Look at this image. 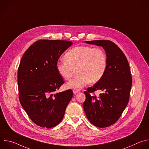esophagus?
<instances>
[{
    "label": "esophagus",
    "instance_id": "esophagus-1",
    "mask_svg": "<svg viewBox=\"0 0 149 149\" xmlns=\"http://www.w3.org/2000/svg\"><path fill=\"white\" fill-rule=\"evenodd\" d=\"M78 93H79V91H77V90H73V93H74V94H77Z\"/></svg>",
    "mask_w": 149,
    "mask_h": 149
}]
</instances>
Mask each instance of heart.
<instances>
[{
	"label": "heart",
	"instance_id": "obj_1",
	"mask_svg": "<svg viewBox=\"0 0 149 149\" xmlns=\"http://www.w3.org/2000/svg\"><path fill=\"white\" fill-rule=\"evenodd\" d=\"M65 60L56 63V70L65 80L70 79L74 69L78 75L66 84L67 88L80 90L90 82L96 83L105 74L107 67V56L101 48L90 46H79L69 50L64 56Z\"/></svg>",
	"mask_w": 149,
	"mask_h": 149
}]
</instances>
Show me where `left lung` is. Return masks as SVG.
Wrapping results in <instances>:
<instances>
[{
  "instance_id": "8db88e82",
  "label": "left lung",
  "mask_w": 149,
  "mask_h": 149,
  "mask_svg": "<svg viewBox=\"0 0 149 149\" xmlns=\"http://www.w3.org/2000/svg\"><path fill=\"white\" fill-rule=\"evenodd\" d=\"M101 46L107 56V67L103 77L84 91L86 99L83 108L88 120L93 125L104 128L114 124L129 102L132 77L128 61L114 42L109 40L86 41ZM97 90L103 93L98 97L91 95Z\"/></svg>"
}]
</instances>
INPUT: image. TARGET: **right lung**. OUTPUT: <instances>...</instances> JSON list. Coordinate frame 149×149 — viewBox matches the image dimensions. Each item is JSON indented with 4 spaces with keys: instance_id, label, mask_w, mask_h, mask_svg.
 Masks as SVG:
<instances>
[{
    "instance_id": "add662e5",
    "label": "right lung",
    "mask_w": 149,
    "mask_h": 149,
    "mask_svg": "<svg viewBox=\"0 0 149 149\" xmlns=\"http://www.w3.org/2000/svg\"><path fill=\"white\" fill-rule=\"evenodd\" d=\"M72 44L69 40L40 39L21 59L17 71L19 101L31 120L41 127L58 125L73 96L71 90L55 94L64 83L56 63Z\"/></svg>"
}]
</instances>
